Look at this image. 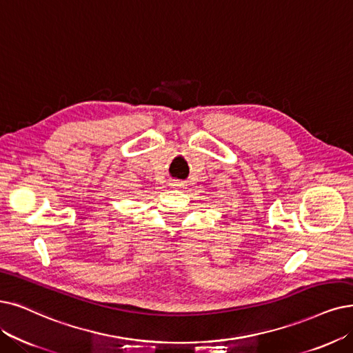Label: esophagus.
<instances>
[{"label": "esophagus", "instance_id": "34e87169", "mask_svg": "<svg viewBox=\"0 0 353 353\" xmlns=\"http://www.w3.org/2000/svg\"><path fill=\"white\" fill-rule=\"evenodd\" d=\"M171 185H172V187H175V188H181V187H185V184H184V182H182V181H176V179L171 182Z\"/></svg>", "mask_w": 353, "mask_h": 353}]
</instances>
